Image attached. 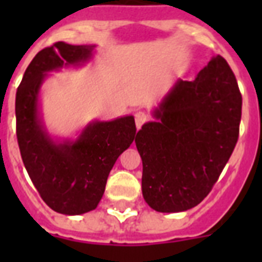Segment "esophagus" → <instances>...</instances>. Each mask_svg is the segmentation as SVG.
<instances>
[{
  "instance_id": "obj_1",
  "label": "esophagus",
  "mask_w": 262,
  "mask_h": 262,
  "mask_svg": "<svg viewBox=\"0 0 262 262\" xmlns=\"http://www.w3.org/2000/svg\"><path fill=\"white\" fill-rule=\"evenodd\" d=\"M135 121H136V126H137V129H139V127H141V125L147 121V114L143 113V111H137V113L135 114Z\"/></svg>"
}]
</instances>
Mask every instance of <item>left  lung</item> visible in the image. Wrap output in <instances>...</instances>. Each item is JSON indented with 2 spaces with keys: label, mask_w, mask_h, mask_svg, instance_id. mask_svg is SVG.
Returning a JSON list of instances; mask_svg holds the SVG:
<instances>
[{
  "label": "left lung",
  "mask_w": 262,
  "mask_h": 262,
  "mask_svg": "<svg viewBox=\"0 0 262 262\" xmlns=\"http://www.w3.org/2000/svg\"><path fill=\"white\" fill-rule=\"evenodd\" d=\"M241 113L242 96L223 57H213L191 81L175 80L152 110L155 121L135 140L143 197L152 209L183 212L207 197L235 148Z\"/></svg>",
  "instance_id": "left-lung-1"
}]
</instances>
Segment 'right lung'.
<instances>
[{
	"instance_id": "add662e5",
	"label": "right lung",
	"mask_w": 262,
	"mask_h": 262,
	"mask_svg": "<svg viewBox=\"0 0 262 262\" xmlns=\"http://www.w3.org/2000/svg\"><path fill=\"white\" fill-rule=\"evenodd\" d=\"M95 45L57 42L35 55L16 92V133L23 163L43 201L63 215L98 207L118 156L136 136L133 115L91 121L76 139L50 135L43 121L40 91L51 72L81 68L94 58Z\"/></svg>"
}]
</instances>
